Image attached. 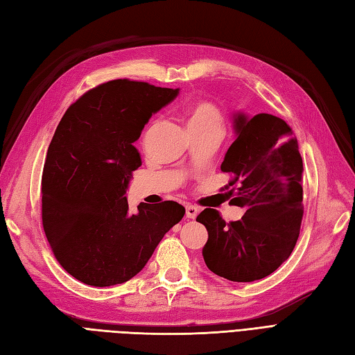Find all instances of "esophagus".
<instances>
[{"instance_id":"obj_1","label":"esophagus","mask_w":355,"mask_h":355,"mask_svg":"<svg viewBox=\"0 0 355 355\" xmlns=\"http://www.w3.org/2000/svg\"><path fill=\"white\" fill-rule=\"evenodd\" d=\"M198 213H199V210L195 205H186V217H187V219H195Z\"/></svg>"}]
</instances>
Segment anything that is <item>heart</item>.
<instances>
[{"label": "heart", "instance_id": "b5f03b06", "mask_svg": "<svg viewBox=\"0 0 355 355\" xmlns=\"http://www.w3.org/2000/svg\"><path fill=\"white\" fill-rule=\"evenodd\" d=\"M187 129H220L222 130V114L217 106L208 100H195L186 107Z\"/></svg>", "mask_w": 355, "mask_h": 355}]
</instances>
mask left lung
Returning a JSON list of instances; mask_svg holds the SVG:
<instances>
[{
	"label": "left lung",
	"instance_id": "left-lung-1",
	"mask_svg": "<svg viewBox=\"0 0 355 355\" xmlns=\"http://www.w3.org/2000/svg\"><path fill=\"white\" fill-rule=\"evenodd\" d=\"M237 139L220 171L232 178L231 202L244 208L226 223L214 208L196 217L208 231L207 267L232 282H253L276 271L294 250L303 219V160L291 127L279 116L235 115Z\"/></svg>",
	"mask_w": 355,
	"mask_h": 355
}]
</instances>
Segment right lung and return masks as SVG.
I'll list each match as a JSON object with an SVG mask.
<instances>
[{
	"label": "right lung",
	"instance_id": "add662e5",
	"mask_svg": "<svg viewBox=\"0 0 355 355\" xmlns=\"http://www.w3.org/2000/svg\"><path fill=\"white\" fill-rule=\"evenodd\" d=\"M130 79L87 91L71 105L49 144L42 175V220L69 275L91 286L124 284L186 213L174 201L129 213L125 192L142 162L133 142L153 114L178 96Z\"/></svg>",
	"mask_w": 355,
	"mask_h": 355
}]
</instances>
